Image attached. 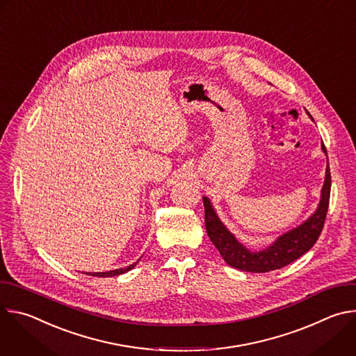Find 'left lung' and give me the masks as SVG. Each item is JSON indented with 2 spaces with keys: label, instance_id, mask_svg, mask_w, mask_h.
Listing matches in <instances>:
<instances>
[{
  "label": "left lung",
  "instance_id": "1",
  "mask_svg": "<svg viewBox=\"0 0 356 356\" xmlns=\"http://www.w3.org/2000/svg\"><path fill=\"white\" fill-rule=\"evenodd\" d=\"M310 118L313 120L312 115ZM323 150L327 155V149L324 145ZM330 191L331 173L330 165H327L325 180L321 188V200L316 213L307 221H304L297 228H293L291 231L283 234L270 246L259 252H250L246 246H243L221 222L210 200L207 197H202L206 210V229L209 238L218 249L224 261L235 269L252 273H266L280 269L302 257L317 242L328 211Z\"/></svg>",
  "mask_w": 356,
  "mask_h": 356
}]
</instances>
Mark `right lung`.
<instances>
[{"label":"right lung","mask_w":356,"mask_h":356,"mask_svg":"<svg viewBox=\"0 0 356 356\" xmlns=\"http://www.w3.org/2000/svg\"><path fill=\"white\" fill-rule=\"evenodd\" d=\"M138 262H139V261H138ZM138 262H135V264H132V265H129V266H127V268H122V269H115V270H110V272H99V273H87V275H91V276H98V277L118 276V275H122V273H125V272H128V270L134 269V268L136 266V264H138Z\"/></svg>","instance_id":"add662e5"}]
</instances>
